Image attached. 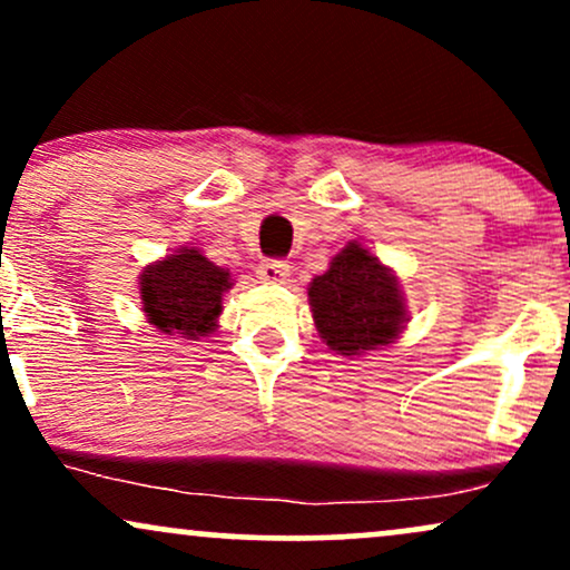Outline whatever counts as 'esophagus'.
<instances>
[{
    "label": "esophagus",
    "mask_w": 570,
    "mask_h": 570,
    "mask_svg": "<svg viewBox=\"0 0 570 570\" xmlns=\"http://www.w3.org/2000/svg\"><path fill=\"white\" fill-rule=\"evenodd\" d=\"M257 276L263 278L265 284H286V278H289V265L281 263V259H265V263L257 267Z\"/></svg>",
    "instance_id": "obj_1"
}]
</instances>
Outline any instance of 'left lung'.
I'll list each match as a JSON object with an SVG mask.
<instances>
[{"mask_svg": "<svg viewBox=\"0 0 570 570\" xmlns=\"http://www.w3.org/2000/svg\"><path fill=\"white\" fill-rule=\"evenodd\" d=\"M307 297L318 335L343 356L394 343L407 318L396 276L356 240L311 281Z\"/></svg>", "mask_w": 570, "mask_h": 570, "instance_id": "left-lung-1", "label": "left lung"}]
</instances>
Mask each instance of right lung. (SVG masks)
<instances>
[{
  "label": "right lung",
  "mask_w": 570,
  "mask_h": 570,
  "mask_svg": "<svg viewBox=\"0 0 570 570\" xmlns=\"http://www.w3.org/2000/svg\"><path fill=\"white\" fill-rule=\"evenodd\" d=\"M141 303L163 335L198 340L217 326L222 294L233 286L225 267L208 263L195 246H181L141 273Z\"/></svg>",
  "instance_id": "right-lung-1"
}]
</instances>
